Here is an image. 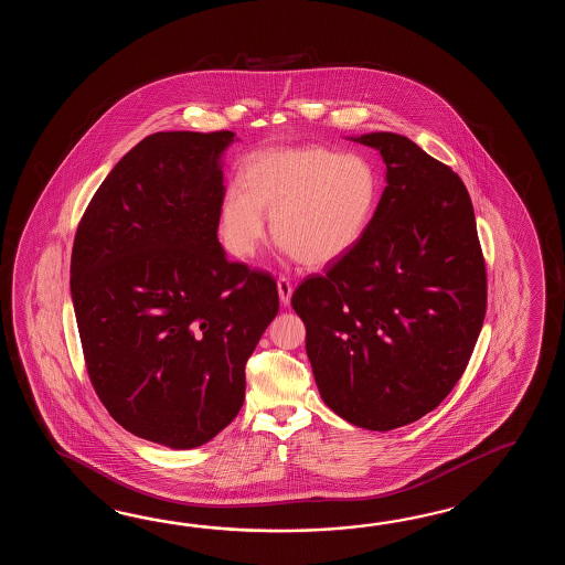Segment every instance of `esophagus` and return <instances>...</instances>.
<instances>
[{"label":"esophagus","mask_w":565,"mask_h":565,"mask_svg":"<svg viewBox=\"0 0 565 565\" xmlns=\"http://www.w3.org/2000/svg\"><path fill=\"white\" fill-rule=\"evenodd\" d=\"M278 297H280V302L282 305H288L290 302V297H292V285H290V280L287 277H278Z\"/></svg>","instance_id":"1"}]
</instances>
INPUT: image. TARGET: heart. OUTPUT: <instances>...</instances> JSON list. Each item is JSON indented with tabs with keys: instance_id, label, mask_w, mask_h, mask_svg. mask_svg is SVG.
Masks as SVG:
<instances>
[{
	"instance_id": "heart-1",
	"label": "heart",
	"mask_w": 565,
	"mask_h": 565,
	"mask_svg": "<svg viewBox=\"0 0 565 565\" xmlns=\"http://www.w3.org/2000/svg\"><path fill=\"white\" fill-rule=\"evenodd\" d=\"M380 178L370 159L327 147L266 149L244 166L220 207L222 238L234 256L256 253L273 236L297 263L323 268L351 253L372 222Z\"/></svg>"
}]
</instances>
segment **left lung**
<instances>
[{
    "label": "left lung",
    "mask_w": 565,
    "mask_h": 565,
    "mask_svg": "<svg viewBox=\"0 0 565 565\" xmlns=\"http://www.w3.org/2000/svg\"><path fill=\"white\" fill-rule=\"evenodd\" d=\"M380 151L382 200L358 246L292 292L324 404L387 433L440 406L469 365L487 312V268L469 192L396 132Z\"/></svg>",
    "instance_id": "left-lung-1"
}]
</instances>
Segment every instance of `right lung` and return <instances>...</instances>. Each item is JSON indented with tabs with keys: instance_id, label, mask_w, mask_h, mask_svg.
<instances>
[{
	"instance_id": "add662e5",
	"label": "right lung",
	"mask_w": 565,
	"mask_h": 565,
	"mask_svg": "<svg viewBox=\"0 0 565 565\" xmlns=\"http://www.w3.org/2000/svg\"><path fill=\"white\" fill-rule=\"evenodd\" d=\"M232 131L153 132L100 183L74 236L86 372L125 430L195 448L236 418L277 280L217 241Z\"/></svg>"
}]
</instances>
